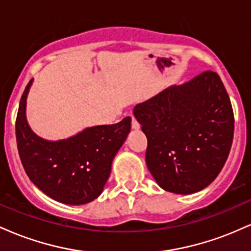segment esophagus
I'll use <instances>...</instances> for the list:
<instances>
[{
  "label": "esophagus",
  "mask_w": 251,
  "mask_h": 251,
  "mask_svg": "<svg viewBox=\"0 0 251 251\" xmlns=\"http://www.w3.org/2000/svg\"><path fill=\"white\" fill-rule=\"evenodd\" d=\"M132 128L133 129H139L140 128V124L138 123V120L132 116Z\"/></svg>",
  "instance_id": "esophagus-1"
}]
</instances>
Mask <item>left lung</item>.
<instances>
[{"instance_id": "left-lung-1", "label": "left lung", "mask_w": 251, "mask_h": 251, "mask_svg": "<svg viewBox=\"0 0 251 251\" xmlns=\"http://www.w3.org/2000/svg\"><path fill=\"white\" fill-rule=\"evenodd\" d=\"M148 138L146 165L160 188L191 195L210 185L226 164L234 112L220 75L206 71L171 86L133 109Z\"/></svg>"}]
</instances>
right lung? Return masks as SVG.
<instances>
[{"mask_svg":"<svg viewBox=\"0 0 251 251\" xmlns=\"http://www.w3.org/2000/svg\"><path fill=\"white\" fill-rule=\"evenodd\" d=\"M28 82L16 118L20 159L29 179L43 194L70 205H82L101 195L117 152L131 131V118L113 125L87 127L67 139L46 140L31 131L25 118Z\"/></svg>","mask_w":251,"mask_h":251,"instance_id":"right-lung-1","label":"right lung"}]
</instances>
